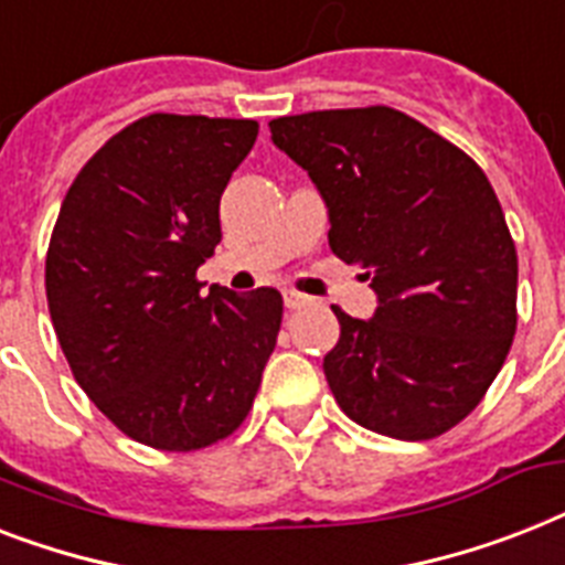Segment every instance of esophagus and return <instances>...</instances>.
I'll return each mask as SVG.
<instances>
[{"label":"esophagus","instance_id":"esophagus-1","mask_svg":"<svg viewBox=\"0 0 565 565\" xmlns=\"http://www.w3.org/2000/svg\"><path fill=\"white\" fill-rule=\"evenodd\" d=\"M307 305H313V298L305 296V292L284 290V307H287V310H301V307Z\"/></svg>","mask_w":565,"mask_h":565}]
</instances>
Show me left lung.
Segmentation results:
<instances>
[{
	"label": "left lung",
	"instance_id": "8db88e82",
	"mask_svg": "<svg viewBox=\"0 0 565 565\" xmlns=\"http://www.w3.org/2000/svg\"><path fill=\"white\" fill-rule=\"evenodd\" d=\"M269 132L324 200L333 255L377 296L371 319L333 307L330 392L371 433H447L479 406L516 330V249L488 177L388 107L284 116Z\"/></svg>",
	"mask_w": 565,
	"mask_h": 565
}]
</instances>
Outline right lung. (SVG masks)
<instances>
[{
    "label": "right lung",
    "instance_id": "right-lung-1",
    "mask_svg": "<svg viewBox=\"0 0 565 565\" xmlns=\"http://www.w3.org/2000/svg\"><path fill=\"white\" fill-rule=\"evenodd\" d=\"M255 139L249 118H139L60 205L45 258L60 348L89 401L148 447L188 452L235 433L278 339L281 292L196 281Z\"/></svg>",
    "mask_w": 565,
    "mask_h": 565
}]
</instances>
